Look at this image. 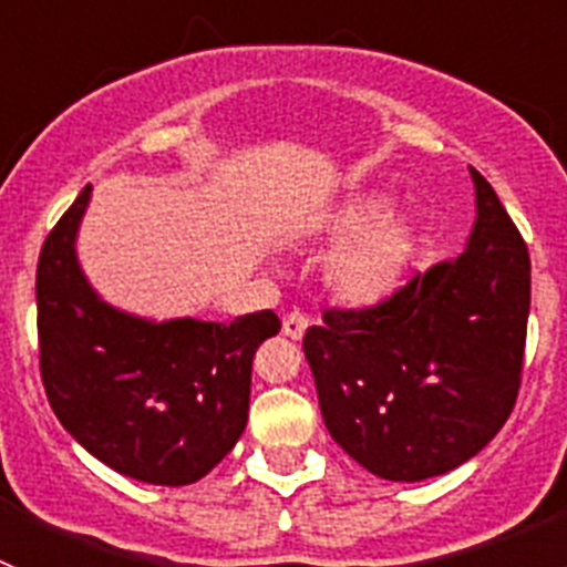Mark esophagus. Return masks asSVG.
<instances>
[{"instance_id": "1", "label": "esophagus", "mask_w": 567, "mask_h": 567, "mask_svg": "<svg viewBox=\"0 0 567 567\" xmlns=\"http://www.w3.org/2000/svg\"><path fill=\"white\" fill-rule=\"evenodd\" d=\"M309 327V315L300 312V309H292V312L284 315V334L292 340L303 338V332H307Z\"/></svg>"}]
</instances>
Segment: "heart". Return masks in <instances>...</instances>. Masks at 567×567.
Returning a JSON list of instances; mask_svg holds the SVG:
<instances>
[{
    "mask_svg": "<svg viewBox=\"0 0 567 567\" xmlns=\"http://www.w3.org/2000/svg\"><path fill=\"white\" fill-rule=\"evenodd\" d=\"M329 233L346 238L323 267L329 292L349 307H380L409 278L417 233L405 215H383V202H363L340 209Z\"/></svg>",
    "mask_w": 567,
    "mask_h": 567,
    "instance_id": "1",
    "label": "heart"
}]
</instances>
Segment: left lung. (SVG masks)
Wrapping results in <instances>:
<instances>
[{
    "label": "left lung",
    "mask_w": 567,
    "mask_h": 567,
    "mask_svg": "<svg viewBox=\"0 0 567 567\" xmlns=\"http://www.w3.org/2000/svg\"><path fill=\"white\" fill-rule=\"evenodd\" d=\"M477 224L454 260L369 309H327L303 352L334 443L394 483L437 477L491 443L514 412L530 258L477 169Z\"/></svg>",
    "instance_id": "1"
}]
</instances>
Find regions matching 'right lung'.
Masks as SVG:
<instances>
[{
	"label": "right lung",
	"mask_w": 567,
	"mask_h": 567,
	"mask_svg": "<svg viewBox=\"0 0 567 567\" xmlns=\"http://www.w3.org/2000/svg\"><path fill=\"white\" fill-rule=\"evenodd\" d=\"M90 184L44 238L37 267L39 372L59 423L124 477L189 485L247 429L255 349L280 332L272 309L150 323L90 289L73 240Z\"/></svg>",
	"instance_id": "add662e5"
}]
</instances>
